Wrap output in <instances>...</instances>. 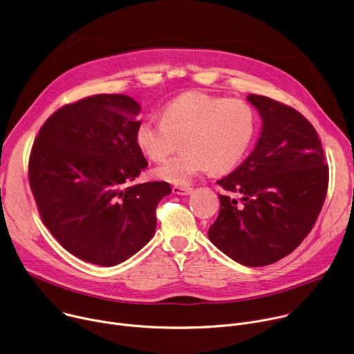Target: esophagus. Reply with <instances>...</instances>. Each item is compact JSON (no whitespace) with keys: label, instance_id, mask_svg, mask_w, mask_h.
I'll use <instances>...</instances> for the list:
<instances>
[{"label":"esophagus","instance_id":"obj_1","mask_svg":"<svg viewBox=\"0 0 354 354\" xmlns=\"http://www.w3.org/2000/svg\"><path fill=\"white\" fill-rule=\"evenodd\" d=\"M172 192H174L175 194L187 196V194H190V193L193 192V189H192V187H189V186H178V185H175V186L172 187Z\"/></svg>","mask_w":354,"mask_h":354}]
</instances>
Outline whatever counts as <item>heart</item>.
<instances>
[{
  "label": "heart",
  "mask_w": 354,
  "mask_h": 354,
  "mask_svg": "<svg viewBox=\"0 0 354 354\" xmlns=\"http://www.w3.org/2000/svg\"><path fill=\"white\" fill-rule=\"evenodd\" d=\"M257 131V115L242 99L189 92L164 108L162 119H145L136 130V142L151 161H164L179 148L183 153L154 169V176L189 185L212 168L223 174L245 157Z\"/></svg>",
  "instance_id": "b5f03b06"
}]
</instances>
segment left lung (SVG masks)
I'll use <instances>...</instances> for the list:
<instances>
[{
	"label": "left lung",
	"instance_id": "obj_1",
	"mask_svg": "<svg viewBox=\"0 0 354 354\" xmlns=\"http://www.w3.org/2000/svg\"><path fill=\"white\" fill-rule=\"evenodd\" d=\"M246 99L262 118L261 137L249 157L217 180L227 194H220L209 238L235 262L258 268L287 257L310 234L329 168L317 130L299 112L262 95Z\"/></svg>",
	"mask_w": 354,
	"mask_h": 354
}]
</instances>
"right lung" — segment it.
<instances>
[{
    "label": "right lung",
    "instance_id": "obj_1",
    "mask_svg": "<svg viewBox=\"0 0 354 354\" xmlns=\"http://www.w3.org/2000/svg\"><path fill=\"white\" fill-rule=\"evenodd\" d=\"M138 102L100 93L68 104L37 133L29 185L41 221L74 257L115 266L153 238L167 182H131L148 162L136 142Z\"/></svg>",
    "mask_w": 354,
    "mask_h": 354
}]
</instances>
